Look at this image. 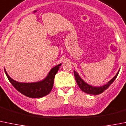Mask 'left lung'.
Instances as JSON below:
<instances>
[{
	"label": "left lung",
	"mask_w": 126,
	"mask_h": 126,
	"mask_svg": "<svg viewBox=\"0 0 126 126\" xmlns=\"http://www.w3.org/2000/svg\"><path fill=\"white\" fill-rule=\"evenodd\" d=\"M119 72V70L118 71L117 74H116V75L114 76L113 77L108 83H107V84H105L104 85H102V86L95 87L92 86V85H89L87 83L85 82L79 76L78 73H77L76 71L74 70V77H75V79L76 80V82L77 84H78V86H79V88L81 89L82 91L86 93V94H91V95H98V94H101V93L103 92V91H105L107 89H108V88L109 87L110 85L114 82V80H115L116 78H117Z\"/></svg>",
	"instance_id": "obj_1"
}]
</instances>
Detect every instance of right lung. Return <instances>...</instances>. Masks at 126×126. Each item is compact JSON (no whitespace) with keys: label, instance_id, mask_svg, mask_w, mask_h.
I'll return each instance as SVG.
<instances>
[{"label":"right lung","instance_id":"right-lung-1","mask_svg":"<svg viewBox=\"0 0 126 126\" xmlns=\"http://www.w3.org/2000/svg\"><path fill=\"white\" fill-rule=\"evenodd\" d=\"M62 64H58L51 69L45 79L35 82H19L13 80L8 76L4 69L6 76L13 86L22 94L30 98H41L50 92L54 82V78Z\"/></svg>","mask_w":126,"mask_h":126}]
</instances>
